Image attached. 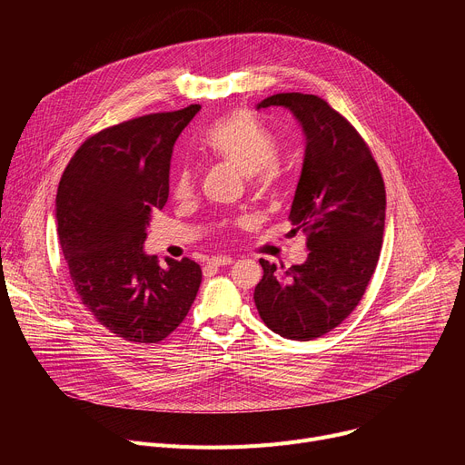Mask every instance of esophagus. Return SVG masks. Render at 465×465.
<instances>
[{"label": "esophagus", "mask_w": 465, "mask_h": 465, "mask_svg": "<svg viewBox=\"0 0 465 465\" xmlns=\"http://www.w3.org/2000/svg\"><path fill=\"white\" fill-rule=\"evenodd\" d=\"M233 262V257L228 255H215L208 261V267H228V264Z\"/></svg>", "instance_id": "1"}]
</instances>
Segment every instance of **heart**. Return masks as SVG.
Wrapping results in <instances>:
<instances>
[{"mask_svg": "<svg viewBox=\"0 0 465 465\" xmlns=\"http://www.w3.org/2000/svg\"><path fill=\"white\" fill-rule=\"evenodd\" d=\"M204 151L212 160L248 176L250 185L255 189L274 185L282 174L276 138L242 110L217 119L208 128ZM194 187L196 173L191 167H182L174 176L173 194L178 201H187Z\"/></svg>", "mask_w": 465, "mask_h": 465, "instance_id": "heart-1", "label": "heart"}]
</instances>
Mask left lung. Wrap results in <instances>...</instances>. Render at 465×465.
<instances>
[{
  "label": "left lung",
  "instance_id": "1",
  "mask_svg": "<svg viewBox=\"0 0 465 465\" xmlns=\"http://www.w3.org/2000/svg\"><path fill=\"white\" fill-rule=\"evenodd\" d=\"M283 106L302 123L307 149L289 221L307 233V261L283 271L259 259L253 300L274 333L312 341L341 325L362 300L382 246L386 191L357 128L327 101L276 94L257 108Z\"/></svg>",
  "mask_w": 465,
  "mask_h": 465
}]
</instances>
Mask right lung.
I'll use <instances>...</instances> for the list:
<instances>
[{
  "mask_svg": "<svg viewBox=\"0 0 465 465\" xmlns=\"http://www.w3.org/2000/svg\"><path fill=\"white\" fill-rule=\"evenodd\" d=\"M201 110L147 114L99 130L65 165L56 191L60 246L83 305L110 333L156 344L187 316L201 264L143 252L151 215L169 196L180 132Z\"/></svg>",
  "mask_w": 465,
  "mask_h": 465,
  "instance_id": "add662e5",
  "label": "right lung"
}]
</instances>
